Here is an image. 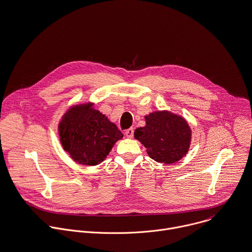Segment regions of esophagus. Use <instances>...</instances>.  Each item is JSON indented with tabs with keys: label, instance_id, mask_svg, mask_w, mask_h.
<instances>
[{
	"label": "esophagus",
	"instance_id": "obj_1",
	"mask_svg": "<svg viewBox=\"0 0 252 252\" xmlns=\"http://www.w3.org/2000/svg\"><path fill=\"white\" fill-rule=\"evenodd\" d=\"M133 132H134V130H133L132 127H131V128H128V129L126 130V136L127 138H132V137H133Z\"/></svg>",
	"mask_w": 252,
	"mask_h": 252
}]
</instances>
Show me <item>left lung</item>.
I'll use <instances>...</instances> for the list:
<instances>
[{"mask_svg": "<svg viewBox=\"0 0 252 252\" xmlns=\"http://www.w3.org/2000/svg\"><path fill=\"white\" fill-rule=\"evenodd\" d=\"M146 125L134 131V137L146 148L148 156L159 163L174 164L187 155L191 130L188 122L169 111L145 116Z\"/></svg>", "mask_w": 252, "mask_h": 252, "instance_id": "8db88e82", "label": "left lung"}]
</instances>
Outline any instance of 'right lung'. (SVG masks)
Masks as SVG:
<instances>
[{
    "label": "right lung",
    "mask_w": 252,
    "mask_h": 252,
    "mask_svg": "<svg viewBox=\"0 0 252 252\" xmlns=\"http://www.w3.org/2000/svg\"><path fill=\"white\" fill-rule=\"evenodd\" d=\"M60 140L76 163L95 166L102 163L124 134L93 103L72 106L59 124Z\"/></svg>",
    "instance_id": "add662e5"
}]
</instances>
